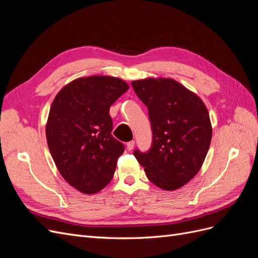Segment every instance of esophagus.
Masks as SVG:
<instances>
[{
    "mask_svg": "<svg viewBox=\"0 0 258 258\" xmlns=\"http://www.w3.org/2000/svg\"><path fill=\"white\" fill-rule=\"evenodd\" d=\"M134 147H135V141H130V142L127 143V150L128 151H132V150H134Z\"/></svg>",
    "mask_w": 258,
    "mask_h": 258,
    "instance_id": "34e87169",
    "label": "esophagus"
}]
</instances>
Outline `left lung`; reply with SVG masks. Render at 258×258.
<instances>
[{"instance_id": "obj_1", "label": "left lung", "mask_w": 258, "mask_h": 258, "mask_svg": "<svg viewBox=\"0 0 258 258\" xmlns=\"http://www.w3.org/2000/svg\"><path fill=\"white\" fill-rule=\"evenodd\" d=\"M148 108L153 144L135 151L150 181L163 190L181 188L202 167L212 139L208 108L196 93L175 80L148 77L131 83Z\"/></svg>"}]
</instances>
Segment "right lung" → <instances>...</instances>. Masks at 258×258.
<instances>
[{
  "instance_id": "obj_1",
  "label": "right lung",
  "mask_w": 258,
  "mask_h": 258,
  "mask_svg": "<svg viewBox=\"0 0 258 258\" xmlns=\"http://www.w3.org/2000/svg\"><path fill=\"white\" fill-rule=\"evenodd\" d=\"M129 85L92 75L67 84L54 97L46 122L51 157L68 184L92 195L111 182L123 145L112 136L110 107Z\"/></svg>"
}]
</instances>
